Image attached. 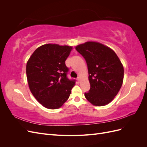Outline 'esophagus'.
I'll list each match as a JSON object with an SVG mask.
<instances>
[{"label": "esophagus", "instance_id": "34e87169", "mask_svg": "<svg viewBox=\"0 0 147 147\" xmlns=\"http://www.w3.org/2000/svg\"><path fill=\"white\" fill-rule=\"evenodd\" d=\"M77 81H78V82L79 83V82H80V77H78V78H77Z\"/></svg>", "mask_w": 147, "mask_h": 147}]
</instances>
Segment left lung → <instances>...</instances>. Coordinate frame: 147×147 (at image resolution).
<instances>
[{"label": "left lung", "instance_id": "left-lung-1", "mask_svg": "<svg viewBox=\"0 0 147 147\" xmlns=\"http://www.w3.org/2000/svg\"><path fill=\"white\" fill-rule=\"evenodd\" d=\"M86 60L90 90L86 99L96 106L109 104L121 88L123 66L113 50L98 42H87L75 48Z\"/></svg>", "mask_w": 147, "mask_h": 147}]
</instances>
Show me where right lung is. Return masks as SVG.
I'll use <instances>...</instances> for the list:
<instances>
[{"instance_id": "right-lung-1", "label": "right lung", "mask_w": 147, "mask_h": 147, "mask_svg": "<svg viewBox=\"0 0 147 147\" xmlns=\"http://www.w3.org/2000/svg\"><path fill=\"white\" fill-rule=\"evenodd\" d=\"M72 47L45 44L37 48L26 65L30 90L43 107L59 109L69 99L75 80H69L65 61Z\"/></svg>"}]
</instances>
